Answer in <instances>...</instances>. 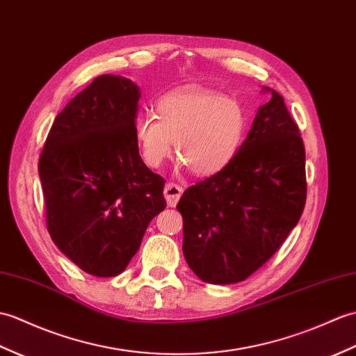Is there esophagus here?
<instances>
[{"label":"esophagus","mask_w":356,"mask_h":356,"mask_svg":"<svg viewBox=\"0 0 356 356\" xmlns=\"http://www.w3.org/2000/svg\"><path fill=\"white\" fill-rule=\"evenodd\" d=\"M163 194H165V198H167V203L170 208H175L177 202L180 200L181 194H184V189H181V186L177 184H167L165 185Z\"/></svg>","instance_id":"34e87169"}]
</instances>
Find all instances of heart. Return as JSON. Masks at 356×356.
I'll return each mask as SVG.
<instances>
[{"instance_id":"obj_1","label":"heart","mask_w":356,"mask_h":356,"mask_svg":"<svg viewBox=\"0 0 356 356\" xmlns=\"http://www.w3.org/2000/svg\"><path fill=\"white\" fill-rule=\"evenodd\" d=\"M247 130L244 106L203 88H188L163 95L156 118L140 115L135 138L140 156L152 168L176 153L195 176L209 177L225 170L241 147Z\"/></svg>"}]
</instances>
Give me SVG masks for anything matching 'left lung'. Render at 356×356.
Listing matches in <instances>:
<instances>
[{
  "instance_id": "obj_1",
  "label": "left lung",
  "mask_w": 356,
  "mask_h": 356,
  "mask_svg": "<svg viewBox=\"0 0 356 356\" xmlns=\"http://www.w3.org/2000/svg\"><path fill=\"white\" fill-rule=\"evenodd\" d=\"M261 106L225 170L189 186L177 209L184 254L203 282L227 285L261 268L299 222L307 202L305 147L282 95Z\"/></svg>"
}]
</instances>
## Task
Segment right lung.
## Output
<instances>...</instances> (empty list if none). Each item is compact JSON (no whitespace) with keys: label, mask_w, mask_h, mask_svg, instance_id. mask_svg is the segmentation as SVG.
Listing matches in <instances>:
<instances>
[{"label":"right lung","mask_w":356,"mask_h":356,"mask_svg":"<svg viewBox=\"0 0 356 356\" xmlns=\"http://www.w3.org/2000/svg\"><path fill=\"white\" fill-rule=\"evenodd\" d=\"M139 97L129 79H94L57 115L39 158L48 232L65 256L97 277L124 271L167 206L165 180L139 156Z\"/></svg>","instance_id":"1"}]
</instances>
